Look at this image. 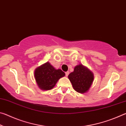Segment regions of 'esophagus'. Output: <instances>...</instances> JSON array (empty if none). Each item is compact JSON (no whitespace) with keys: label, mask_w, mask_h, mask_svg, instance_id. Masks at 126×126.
Segmentation results:
<instances>
[{"label":"esophagus","mask_w":126,"mask_h":126,"mask_svg":"<svg viewBox=\"0 0 126 126\" xmlns=\"http://www.w3.org/2000/svg\"><path fill=\"white\" fill-rule=\"evenodd\" d=\"M69 72H68V71L66 72H65V76L67 77V76H68V74H69Z\"/></svg>","instance_id":"esophagus-1"}]
</instances>
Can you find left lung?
Here are the masks:
<instances>
[{
	"instance_id": "8db88e82",
	"label": "left lung",
	"mask_w": 126,
	"mask_h": 126,
	"mask_svg": "<svg viewBox=\"0 0 126 126\" xmlns=\"http://www.w3.org/2000/svg\"><path fill=\"white\" fill-rule=\"evenodd\" d=\"M74 90L80 93L88 92L94 80L93 72L82 64L77 65L68 75Z\"/></svg>"
}]
</instances>
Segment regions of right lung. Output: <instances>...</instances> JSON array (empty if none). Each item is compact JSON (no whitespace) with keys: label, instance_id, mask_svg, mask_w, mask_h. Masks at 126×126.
<instances>
[{"label":"right lung","instance_id":"right-lung-1","mask_svg":"<svg viewBox=\"0 0 126 126\" xmlns=\"http://www.w3.org/2000/svg\"><path fill=\"white\" fill-rule=\"evenodd\" d=\"M34 78L42 90H50L54 87L59 79L65 76L64 72L55 69L49 62L38 67L34 71Z\"/></svg>","mask_w":126,"mask_h":126}]
</instances>
